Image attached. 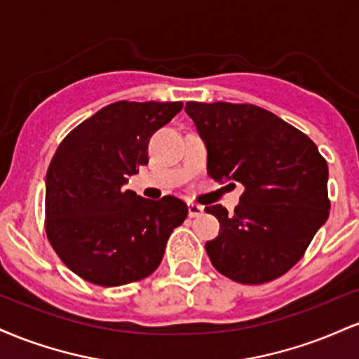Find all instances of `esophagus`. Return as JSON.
I'll return each mask as SVG.
<instances>
[{
  "label": "esophagus",
  "instance_id": "34e87169",
  "mask_svg": "<svg viewBox=\"0 0 359 359\" xmlns=\"http://www.w3.org/2000/svg\"><path fill=\"white\" fill-rule=\"evenodd\" d=\"M204 212V208L199 204H189V216L191 217H199Z\"/></svg>",
  "mask_w": 359,
  "mask_h": 359
}]
</instances>
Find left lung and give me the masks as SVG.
Wrapping results in <instances>:
<instances>
[{
	"label": "left lung",
	"instance_id": "1",
	"mask_svg": "<svg viewBox=\"0 0 359 359\" xmlns=\"http://www.w3.org/2000/svg\"><path fill=\"white\" fill-rule=\"evenodd\" d=\"M185 113L208 148L209 175L245 187L233 214L205 208L221 224L205 243L214 269L246 285L280 277L327 221V163L307 135L258 106L191 101Z\"/></svg>",
	"mask_w": 359,
	"mask_h": 359
}]
</instances>
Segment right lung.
I'll use <instances>...</instances> for the list:
<instances>
[{
	"label": "right lung",
	"mask_w": 359,
	"mask_h": 359,
	"mask_svg": "<svg viewBox=\"0 0 359 359\" xmlns=\"http://www.w3.org/2000/svg\"><path fill=\"white\" fill-rule=\"evenodd\" d=\"M182 102L118 101L72 130L45 179L47 236L81 278L119 287L158 269L187 205L172 196L150 201L125 189L148 163V142Z\"/></svg>",
	"instance_id": "add662e5"
}]
</instances>
